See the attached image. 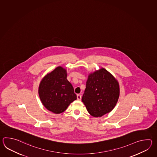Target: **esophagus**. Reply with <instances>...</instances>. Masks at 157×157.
I'll use <instances>...</instances> for the list:
<instances>
[{
	"label": "esophagus",
	"instance_id": "esophagus-1",
	"mask_svg": "<svg viewBox=\"0 0 157 157\" xmlns=\"http://www.w3.org/2000/svg\"><path fill=\"white\" fill-rule=\"evenodd\" d=\"M77 100H80L81 99V95L80 94H77Z\"/></svg>",
	"mask_w": 157,
	"mask_h": 157
}]
</instances>
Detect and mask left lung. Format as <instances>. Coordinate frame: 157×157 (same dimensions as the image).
Segmentation results:
<instances>
[{
  "instance_id": "8db88e82",
  "label": "left lung",
  "mask_w": 157,
  "mask_h": 157,
  "mask_svg": "<svg viewBox=\"0 0 157 157\" xmlns=\"http://www.w3.org/2000/svg\"><path fill=\"white\" fill-rule=\"evenodd\" d=\"M120 96L117 80L105 68L88 76L82 101L90 115L101 117L113 110Z\"/></svg>"
}]
</instances>
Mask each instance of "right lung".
Masks as SVG:
<instances>
[{
  "label": "right lung",
  "instance_id": "add662e5",
  "mask_svg": "<svg viewBox=\"0 0 157 157\" xmlns=\"http://www.w3.org/2000/svg\"><path fill=\"white\" fill-rule=\"evenodd\" d=\"M67 76L66 70L59 66L46 75L40 82L39 86L40 100L44 106L54 113L63 112L77 99Z\"/></svg>",
  "mask_w": 157,
  "mask_h": 157
}]
</instances>
